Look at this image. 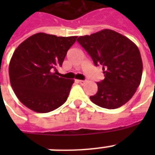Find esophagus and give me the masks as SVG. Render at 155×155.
<instances>
[{
	"mask_svg": "<svg viewBox=\"0 0 155 155\" xmlns=\"http://www.w3.org/2000/svg\"><path fill=\"white\" fill-rule=\"evenodd\" d=\"M77 82L80 84H84L85 83V80H77Z\"/></svg>",
	"mask_w": 155,
	"mask_h": 155,
	"instance_id": "34e87169",
	"label": "esophagus"
}]
</instances>
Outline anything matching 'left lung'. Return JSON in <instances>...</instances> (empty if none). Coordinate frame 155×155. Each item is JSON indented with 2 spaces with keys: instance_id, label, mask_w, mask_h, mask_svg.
Returning a JSON list of instances; mask_svg holds the SVG:
<instances>
[{
  "instance_id": "1",
  "label": "left lung",
  "mask_w": 155,
  "mask_h": 155,
  "mask_svg": "<svg viewBox=\"0 0 155 155\" xmlns=\"http://www.w3.org/2000/svg\"><path fill=\"white\" fill-rule=\"evenodd\" d=\"M96 66L101 65L104 79L97 82L98 91L90 100L108 109L127 103L136 92L142 75V61L137 47L112 30H101L77 39Z\"/></svg>"
}]
</instances>
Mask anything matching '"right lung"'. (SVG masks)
I'll use <instances>...</instances> for the list:
<instances>
[{
    "instance_id": "right-lung-1",
    "label": "right lung",
    "mask_w": 155,
    "mask_h": 155,
    "mask_svg": "<svg viewBox=\"0 0 155 155\" xmlns=\"http://www.w3.org/2000/svg\"><path fill=\"white\" fill-rule=\"evenodd\" d=\"M77 36L38 33L21 43L11 58L8 73L18 100L37 113H49L65 103L74 80L58 77L67 52Z\"/></svg>"
}]
</instances>
